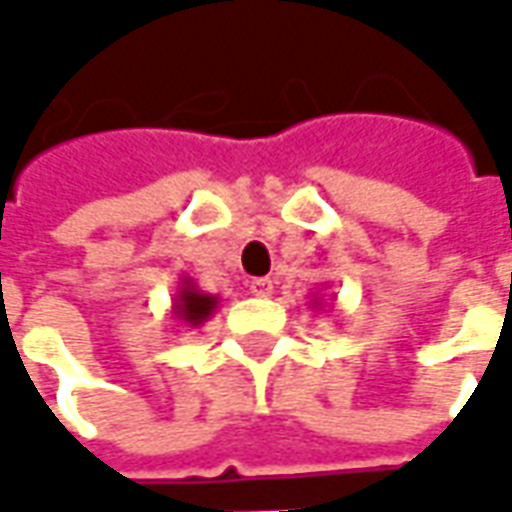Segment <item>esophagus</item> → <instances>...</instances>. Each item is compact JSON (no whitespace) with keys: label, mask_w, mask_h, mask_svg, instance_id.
<instances>
[{"label":"esophagus","mask_w":512,"mask_h":512,"mask_svg":"<svg viewBox=\"0 0 512 512\" xmlns=\"http://www.w3.org/2000/svg\"><path fill=\"white\" fill-rule=\"evenodd\" d=\"M250 293H253L256 299H270V296H273V282H270V279H253V282H250Z\"/></svg>","instance_id":"34e87169"}]
</instances>
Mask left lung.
I'll return each instance as SVG.
<instances>
[{
    "label": "left lung",
    "instance_id": "obj_1",
    "mask_svg": "<svg viewBox=\"0 0 512 512\" xmlns=\"http://www.w3.org/2000/svg\"><path fill=\"white\" fill-rule=\"evenodd\" d=\"M330 299H333V296H330ZM313 307H325V302H322V299H313Z\"/></svg>",
    "mask_w": 512,
    "mask_h": 512
}]
</instances>
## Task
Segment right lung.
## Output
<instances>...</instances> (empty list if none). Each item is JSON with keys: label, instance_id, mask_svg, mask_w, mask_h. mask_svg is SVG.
Here are the masks:
<instances>
[{"label": "right lung", "instance_id": "right-lung-1", "mask_svg": "<svg viewBox=\"0 0 512 512\" xmlns=\"http://www.w3.org/2000/svg\"><path fill=\"white\" fill-rule=\"evenodd\" d=\"M216 307H219V296L199 290L190 276H179V285L170 302V316L176 319V325L202 327L216 313Z\"/></svg>", "mask_w": 512, "mask_h": 512}]
</instances>
